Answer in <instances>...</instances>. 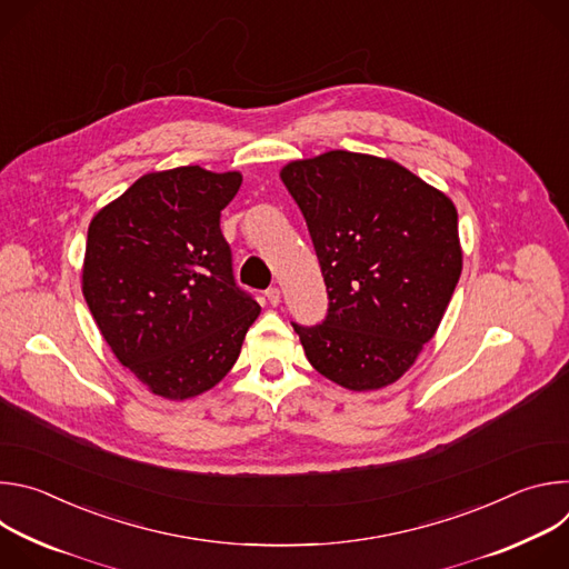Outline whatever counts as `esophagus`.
<instances>
[{
	"mask_svg": "<svg viewBox=\"0 0 569 569\" xmlns=\"http://www.w3.org/2000/svg\"><path fill=\"white\" fill-rule=\"evenodd\" d=\"M266 297H268V301H270L272 306H279V303H281V290H279V288H268V290H266Z\"/></svg>",
	"mask_w": 569,
	"mask_h": 569,
	"instance_id": "1",
	"label": "esophagus"
}]
</instances>
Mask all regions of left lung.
Masks as SVG:
<instances>
[{
  "label": "left lung",
  "mask_w": 569,
  "mask_h": 569,
  "mask_svg": "<svg viewBox=\"0 0 569 569\" xmlns=\"http://www.w3.org/2000/svg\"><path fill=\"white\" fill-rule=\"evenodd\" d=\"M281 180L329 292L321 323L292 321L308 362L351 391L396 382L435 338L461 274L452 200L393 159L349 150L290 161Z\"/></svg>",
  "instance_id": "obj_1"
}]
</instances>
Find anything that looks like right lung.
Wrapping results in <instances>:
<instances>
[{
  "mask_svg": "<svg viewBox=\"0 0 569 569\" xmlns=\"http://www.w3.org/2000/svg\"><path fill=\"white\" fill-rule=\"evenodd\" d=\"M236 171L139 178L90 222L83 295L103 340L152 393L193 398L238 360L261 306L233 281L220 211Z\"/></svg>",
  "mask_w": 569,
  "mask_h": 569,
  "instance_id": "right-lung-1",
  "label": "right lung"
}]
</instances>
